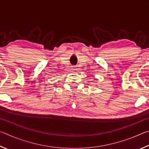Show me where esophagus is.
<instances>
[{
    "mask_svg": "<svg viewBox=\"0 0 149 149\" xmlns=\"http://www.w3.org/2000/svg\"><path fill=\"white\" fill-rule=\"evenodd\" d=\"M73 70H76V69H75V68H74V69H73Z\"/></svg>",
    "mask_w": 149,
    "mask_h": 149,
    "instance_id": "1",
    "label": "esophagus"
}]
</instances>
